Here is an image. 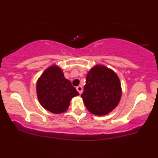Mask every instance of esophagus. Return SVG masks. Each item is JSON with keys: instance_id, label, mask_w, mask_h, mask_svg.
I'll return each mask as SVG.
<instances>
[{"instance_id": "34e87169", "label": "esophagus", "mask_w": 158, "mask_h": 158, "mask_svg": "<svg viewBox=\"0 0 158 158\" xmlns=\"http://www.w3.org/2000/svg\"><path fill=\"white\" fill-rule=\"evenodd\" d=\"M77 90L78 92H79V94H81V93H82V90H83L82 87H81V85H79V86H77Z\"/></svg>"}]
</instances>
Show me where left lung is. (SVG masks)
Here are the masks:
<instances>
[{
	"label": "left lung",
	"instance_id": "obj_1",
	"mask_svg": "<svg viewBox=\"0 0 158 158\" xmlns=\"http://www.w3.org/2000/svg\"><path fill=\"white\" fill-rule=\"evenodd\" d=\"M121 92L120 81L117 74L106 67L97 65L88 72L81 97L90 113L102 116L118 105Z\"/></svg>",
	"mask_w": 158,
	"mask_h": 158
}]
</instances>
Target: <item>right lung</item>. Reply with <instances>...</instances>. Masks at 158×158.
<instances>
[{"instance_id":"add662e5","label":"right lung","mask_w":158,"mask_h":158,"mask_svg":"<svg viewBox=\"0 0 158 158\" xmlns=\"http://www.w3.org/2000/svg\"><path fill=\"white\" fill-rule=\"evenodd\" d=\"M37 95L40 104L53 114H61L68 108L70 101L79 95L59 67L47 69L38 80Z\"/></svg>"}]
</instances>
